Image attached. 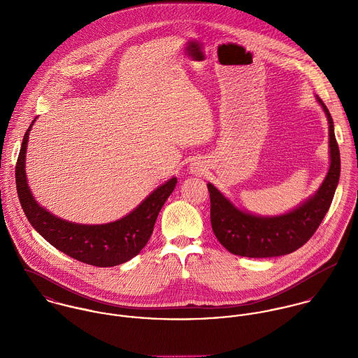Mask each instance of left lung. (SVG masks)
Returning <instances> with one entry per match:
<instances>
[{
    "instance_id": "obj_1",
    "label": "left lung",
    "mask_w": 358,
    "mask_h": 358,
    "mask_svg": "<svg viewBox=\"0 0 358 358\" xmlns=\"http://www.w3.org/2000/svg\"><path fill=\"white\" fill-rule=\"evenodd\" d=\"M321 103L329 124L331 165L318 192L305 204L289 213L260 217L237 209L220 192L208 183L210 199V224L219 243L233 255L273 257L287 255L311 238L328 212L341 175V154L334 132V120Z\"/></svg>"
}]
</instances>
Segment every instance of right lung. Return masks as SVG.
Returning a JSON list of instances; mask_svg holds the SVG:
<instances>
[{"instance_id":"1","label":"right lung","mask_w":358,"mask_h":358,"mask_svg":"<svg viewBox=\"0 0 358 358\" xmlns=\"http://www.w3.org/2000/svg\"><path fill=\"white\" fill-rule=\"evenodd\" d=\"M34 121L23 136L15 168L17 197L31 226L56 250L96 267L117 266L138 255L152 237L157 216L173 192L176 178L154 190L142 204L120 220L92 226L66 222L37 204L27 186L24 161L29 132Z\"/></svg>"}]
</instances>
